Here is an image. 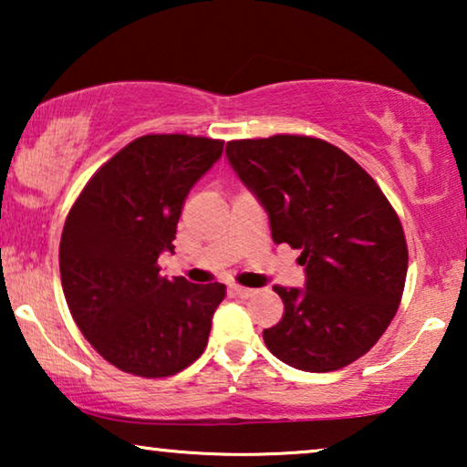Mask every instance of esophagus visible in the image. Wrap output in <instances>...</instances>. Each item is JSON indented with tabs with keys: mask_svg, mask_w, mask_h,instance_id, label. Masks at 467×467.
Listing matches in <instances>:
<instances>
[{
	"mask_svg": "<svg viewBox=\"0 0 467 467\" xmlns=\"http://www.w3.org/2000/svg\"><path fill=\"white\" fill-rule=\"evenodd\" d=\"M229 293H232V296H235V297L246 299V297H253L254 296V289H246V286L234 285V286H229Z\"/></svg>",
	"mask_w": 467,
	"mask_h": 467,
	"instance_id": "1",
	"label": "esophagus"
}]
</instances>
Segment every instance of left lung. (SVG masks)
I'll return each mask as SVG.
<instances>
[{
  "label": "left lung",
  "instance_id": "8db88e82",
  "mask_svg": "<svg viewBox=\"0 0 467 467\" xmlns=\"http://www.w3.org/2000/svg\"><path fill=\"white\" fill-rule=\"evenodd\" d=\"M225 155L270 216L272 240L299 248L304 289L276 285L280 323L265 347L304 372L340 369L379 342L404 293L401 223L374 178L337 146L308 136L227 142Z\"/></svg>",
  "mask_w": 467,
  "mask_h": 467
}]
</instances>
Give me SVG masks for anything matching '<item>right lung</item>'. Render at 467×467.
<instances>
[{
  "label": "right lung",
  "mask_w": 467,
  "mask_h": 467,
  "mask_svg": "<svg viewBox=\"0 0 467 467\" xmlns=\"http://www.w3.org/2000/svg\"><path fill=\"white\" fill-rule=\"evenodd\" d=\"M221 140L152 133L101 165L61 234V285L91 347L123 372L163 379L208 344L225 285L163 278L176 225L193 184L219 161Z\"/></svg>",
  "instance_id": "add662e5"
}]
</instances>
